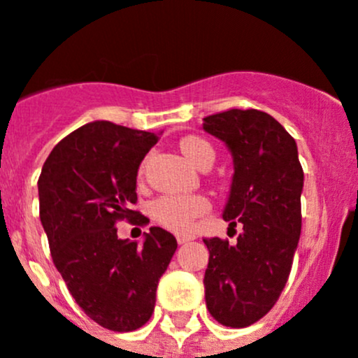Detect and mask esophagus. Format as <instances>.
I'll use <instances>...</instances> for the list:
<instances>
[{
    "label": "esophagus",
    "mask_w": 358,
    "mask_h": 358,
    "mask_svg": "<svg viewBox=\"0 0 358 358\" xmlns=\"http://www.w3.org/2000/svg\"><path fill=\"white\" fill-rule=\"evenodd\" d=\"M176 242H178L180 245H183V243L190 242V236H187V235H176Z\"/></svg>",
    "instance_id": "34e87169"
}]
</instances>
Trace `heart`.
I'll return each instance as SVG.
<instances>
[{"label":"heart","mask_w":358,"mask_h":358,"mask_svg":"<svg viewBox=\"0 0 358 358\" xmlns=\"http://www.w3.org/2000/svg\"><path fill=\"white\" fill-rule=\"evenodd\" d=\"M180 150L183 155L194 164L201 166L206 160L213 162V148L208 141L198 136H187L180 141ZM210 208L208 199L203 196H180L168 194L157 199L152 205V213L160 224L173 231H189L194 226V220Z\"/></svg>","instance_id":"obj_1"}]
</instances>
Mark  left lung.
<instances>
[{
    "instance_id": "8db88e82",
    "label": "left lung",
    "mask_w": 358,
    "mask_h": 358,
    "mask_svg": "<svg viewBox=\"0 0 358 358\" xmlns=\"http://www.w3.org/2000/svg\"><path fill=\"white\" fill-rule=\"evenodd\" d=\"M203 129L231 152L235 173L222 217L243 226L235 243L203 240L210 252L206 307L220 325L243 329L275 306L292 272L303 171L295 139L268 113L229 109L203 118Z\"/></svg>"
}]
</instances>
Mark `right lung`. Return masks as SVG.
Returning <instances> with one entry per match:
<instances>
[{
    "label": "right lung",
    "mask_w": 358,
    "mask_h": 358,
    "mask_svg": "<svg viewBox=\"0 0 358 358\" xmlns=\"http://www.w3.org/2000/svg\"><path fill=\"white\" fill-rule=\"evenodd\" d=\"M159 136L111 122L86 123L63 138L38 178L40 220L52 262L78 306L100 327L132 332L150 320L159 279L176 238L150 228L143 243L118 238L116 222L145 226L136 180Z\"/></svg>",
    "instance_id": "1"
}]
</instances>
